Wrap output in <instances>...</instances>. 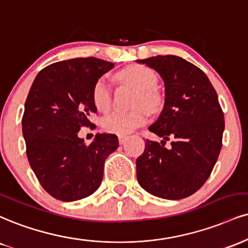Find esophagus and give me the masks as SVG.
<instances>
[{
    "label": "esophagus",
    "mask_w": 248,
    "mask_h": 248,
    "mask_svg": "<svg viewBox=\"0 0 248 248\" xmlns=\"http://www.w3.org/2000/svg\"><path fill=\"white\" fill-rule=\"evenodd\" d=\"M127 140H128V136H124V135L119 136V143H120V144H124Z\"/></svg>",
    "instance_id": "1"
}]
</instances>
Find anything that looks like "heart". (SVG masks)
Wrapping results in <instances>:
<instances>
[{"instance_id":"heart-1","label":"heart","mask_w":248,"mask_h":248,"mask_svg":"<svg viewBox=\"0 0 248 248\" xmlns=\"http://www.w3.org/2000/svg\"><path fill=\"white\" fill-rule=\"evenodd\" d=\"M124 82L129 83L139 90L136 105H144L154 109L158 105V95L154 88L157 84V76L150 68L133 64L120 73ZM92 100L95 108L100 112H107L112 106V83L108 76L103 75L94 82L92 88ZM149 120L147 109L140 107L130 112H112L101 121V126L107 133L116 135H128L136 128L145 124Z\"/></svg>"}]
</instances>
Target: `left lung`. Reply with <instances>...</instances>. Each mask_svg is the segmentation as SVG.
<instances>
[{
  "instance_id": "obj_1",
  "label": "left lung",
  "mask_w": 248,
  "mask_h": 248,
  "mask_svg": "<svg viewBox=\"0 0 248 248\" xmlns=\"http://www.w3.org/2000/svg\"><path fill=\"white\" fill-rule=\"evenodd\" d=\"M139 62L153 68L165 84V103L149 130L162 142L145 141L136 159L143 189L158 198L180 200L192 195L209 178L222 149L224 114L209 78L200 68L174 55ZM173 138L171 147L165 143Z\"/></svg>"
}]
</instances>
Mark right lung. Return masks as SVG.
<instances>
[{"label":"right lung","mask_w":248,"mask_h":248,"mask_svg":"<svg viewBox=\"0 0 248 248\" xmlns=\"http://www.w3.org/2000/svg\"><path fill=\"white\" fill-rule=\"evenodd\" d=\"M114 63L78 58L47 65L25 101L23 136L30 166L43 188L60 201L84 199L98 189L104 163L119 147L116 135L99 134L84 144L77 133L93 127L92 88Z\"/></svg>","instance_id":"right-lung-1"}]
</instances>
